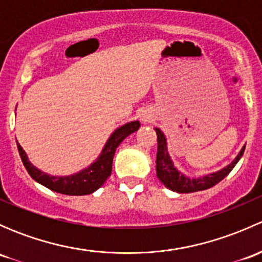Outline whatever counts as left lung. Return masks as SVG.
Instances as JSON below:
<instances>
[{"label": "left lung", "instance_id": "left-lung-1", "mask_svg": "<svg viewBox=\"0 0 262 262\" xmlns=\"http://www.w3.org/2000/svg\"><path fill=\"white\" fill-rule=\"evenodd\" d=\"M156 134H157V157H156V172H157L158 180L162 182L166 187L170 190L180 194H187V192H195L202 191V190H207L213 187L218 182H221L233 170L234 166L239 161L245 152L246 146L241 149L233 162L224 167L223 170L218 171V172L210 173V175L204 176L200 179H189L184 176L182 173L179 172L175 167H173L172 161L170 160V156L167 153V147H166V138L161 129L155 128Z\"/></svg>", "mask_w": 262, "mask_h": 262}]
</instances>
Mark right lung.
I'll return each instance as SVG.
<instances>
[{
    "label": "right lung",
    "instance_id": "right-lung-1",
    "mask_svg": "<svg viewBox=\"0 0 262 262\" xmlns=\"http://www.w3.org/2000/svg\"><path fill=\"white\" fill-rule=\"evenodd\" d=\"M141 123L139 121H132V123L125 124V125L120 126L116 129L112 137L107 141L106 146L102 149L101 156L97 158L96 162L92 163L90 167L84 168L81 172L76 173V175L64 176V178H57V176H49L47 173L41 172L36 167H34L28 160L25 150L21 148L20 144L17 143V149L20 153L21 161H23L24 166H25L26 171L29 175L38 181L39 184L44 185L48 189L53 190L55 192L64 195H87L91 192L96 191L100 186H102L105 181L107 180L110 175H112L113 170V158H114L116 148L119 144L129 136V134L134 133L138 130Z\"/></svg>",
    "mask_w": 262,
    "mask_h": 262
}]
</instances>
